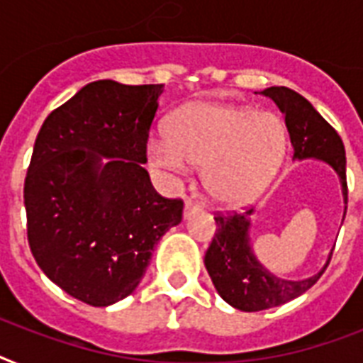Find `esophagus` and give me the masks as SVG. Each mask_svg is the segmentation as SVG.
<instances>
[{
  "instance_id": "obj_1",
  "label": "esophagus",
  "mask_w": 363,
  "mask_h": 363,
  "mask_svg": "<svg viewBox=\"0 0 363 363\" xmlns=\"http://www.w3.org/2000/svg\"><path fill=\"white\" fill-rule=\"evenodd\" d=\"M199 211H201V205L198 201H194V199H186L184 201V218H190V216L199 213Z\"/></svg>"
}]
</instances>
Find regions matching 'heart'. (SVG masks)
I'll list each match as a JSON object with an SVG mask.
<instances>
[{"label":"heart","instance_id":"b5f03b06","mask_svg":"<svg viewBox=\"0 0 363 363\" xmlns=\"http://www.w3.org/2000/svg\"><path fill=\"white\" fill-rule=\"evenodd\" d=\"M286 145V125L275 113L203 101L177 111L169 137L148 139L147 160L173 175L190 165H203L201 181L209 198L222 205H239L264 192Z\"/></svg>","mask_w":363,"mask_h":363}]
</instances>
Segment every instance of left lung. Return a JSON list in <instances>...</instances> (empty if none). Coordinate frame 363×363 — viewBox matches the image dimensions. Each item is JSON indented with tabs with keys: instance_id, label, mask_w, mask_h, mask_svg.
Segmentation results:
<instances>
[{
	"instance_id": "left-lung-1",
	"label": "left lung",
	"mask_w": 363,
	"mask_h": 363,
	"mask_svg": "<svg viewBox=\"0 0 363 363\" xmlns=\"http://www.w3.org/2000/svg\"><path fill=\"white\" fill-rule=\"evenodd\" d=\"M267 96L284 115L294 160H320L332 167L341 182L347 215V158L337 131L328 124L313 105L286 86L265 88ZM254 209L235 215H218L216 233L205 252V267L220 298L245 313L271 309L299 298L315 284L332 259V252L318 273L307 279H284L271 273L254 254L250 242V216Z\"/></svg>"
}]
</instances>
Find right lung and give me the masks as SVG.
Returning <instances> with one entry per match:
<instances>
[{"instance_id":"1","label":"right lung","mask_w":363,"mask_h":363,"mask_svg":"<svg viewBox=\"0 0 363 363\" xmlns=\"http://www.w3.org/2000/svg\"><path fill=\"white\" fill-rule=\"evenodd\" d=\"M164 84L96 81L43 122L24 182L28 241L64 292L94 307L130 296L154 247L181 224V199L162 198L147 164Z\"/></svg>"}]
</instances>
